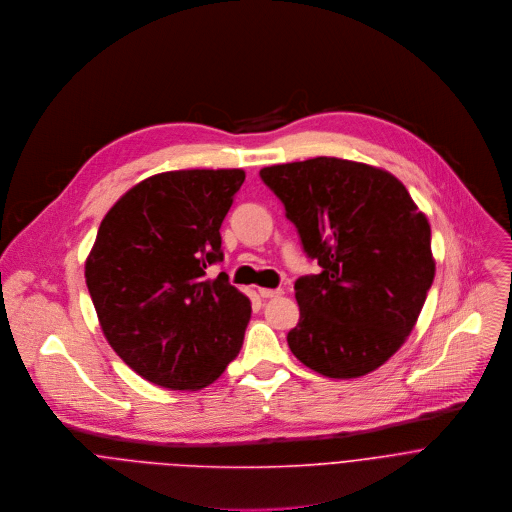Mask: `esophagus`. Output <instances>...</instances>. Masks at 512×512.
Here are the masks:
<instances>
[{"label": "esophagus", "mask_w": 512, "mask_h": 512, "mask_svg": "<svg viewBox=\"0 0 512 512\" xmlns=\"http://www.w3.org/2000/svg\"><path fill=\"white\" fill-rule=\"evenodd\" d=\"M258 294L262 298H274V296H280L282 290L280 288H258Z\"/></svg>", "instance_id": "34e87169"}]
</instances>
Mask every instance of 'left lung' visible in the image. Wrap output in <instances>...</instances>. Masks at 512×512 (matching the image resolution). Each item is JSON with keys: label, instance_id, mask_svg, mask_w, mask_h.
Returning <instances> with one entry per match:
<instances>
[{"label": "left lung", "instance_id": "8db88e82", "mask_svg": "<svg viewBox=\"0 0 512 512\" xmlns=\"http://www.w3.org/2000/svg\"><path fill=\"white\" fill-rule=\"evenodd\" d=\"M260 177L321 266L294 282L290 351L333 379L375 371L414 331L434 282L426 214L395 175L359 161L315 157Z\"/></svg>", "mask_w": 512, "mask_h": 512}]
</instances>
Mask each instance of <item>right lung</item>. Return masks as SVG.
Segmentation results:
<instances>
[{"label":"right lung","instance_id":"1","mask_svg":"<svg viewBox=\"0 0 512 512\" xmlns=\"http://www.w3.org/2000/svg\"><path fill=\"white\" fill-rule=\"evenodd\" d=\"M244 169H179L151 175L102 218L84 276L115 353L143 379L197 391L242 349L250 298L222 272L220 226Z\"/></svg>","mask_w":512,"mask_h":512}]
</instances>
